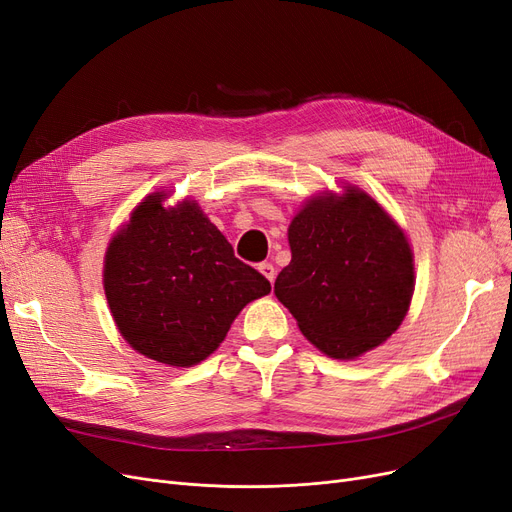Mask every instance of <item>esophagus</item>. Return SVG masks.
Segmentation results:
<instances>
[{
  "mask_svg": "<svg viewBox=\"0 0 512 512\" xmlns=\"http://www.w3.org/2000/svg\"><path fill=\"white\" fill-rule=\"evenodd\" d=\"M257 270L266 276L270 282H274V278H276V268L272 266V263H268V261H263V263H259L257 266Z\"/></svg>",
  "mask_w": 512,
  "mask_h": 512,
  "instance_id": "34e87169",
  "label": "esophagus"
}]
</instances>
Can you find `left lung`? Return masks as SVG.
I'll use <instances>...</instances> for the list:
<instances>
[{"instance_id": "8db88e82", "label": "left lung", "mask_w": 512, "mask_h": 512, "mask_svg": "<svg viewBox=\"0 0 512 512\" xmlns=\"http://www.w3.org/2000/svg\"><path fill=\"white\" fill-rule=\"evenodd\" d=\"M291 263L274 282L310 342L356 358L399 329L413 295V255L403 230L356 187L318 196L289 227Z\"/></svg>"}]
</instances>
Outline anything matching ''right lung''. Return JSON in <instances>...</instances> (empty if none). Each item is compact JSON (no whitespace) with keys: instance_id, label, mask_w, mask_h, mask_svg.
Listing matches in <instances>:
<instances>
[{"instance_id":"1","label":"right lung","mask_w":512,"mask_h":512,"mask_svg":"<svg viewBox=\"0 0 512 512\" xmlns=\"http://www.w3.org/2000/svg\"><path fill=\"white\" fill-rule=\"evenodd\" d=\"M162 200L160 192L147 196L109 242L105 295L132 348L164 365L192 367L272 287L234 255L196 202L164 208Z\"/></svg>"}]
</instances>
